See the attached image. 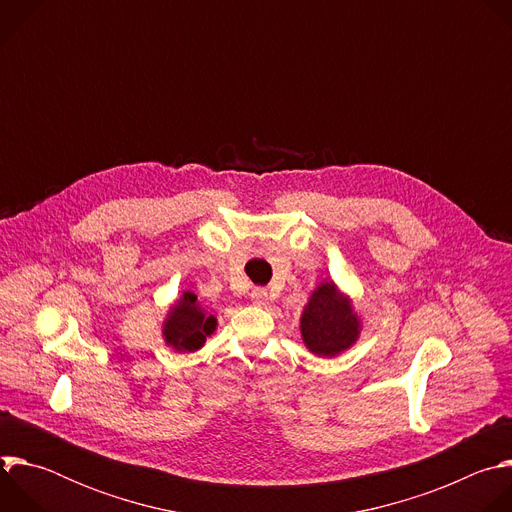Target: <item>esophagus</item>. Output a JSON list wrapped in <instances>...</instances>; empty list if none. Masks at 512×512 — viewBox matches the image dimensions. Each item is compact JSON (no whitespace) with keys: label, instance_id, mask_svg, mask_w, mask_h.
<instances>
[{"label":"esophagus","instance_id":"1","mask_svg":"<svg viewBox=\"0 0 512 512\" xmlns=\"http://www.w3.org/2000/svg\"><path fill=\"white\" fill-rule=\"evenodd\" d=\"M251 300H253V304H255V306L265 308V306L269 304V294H267V289H265V287H255V289L251 291Z\"/></svg>","mask_w":512,"mask_h":512}]
</instances>
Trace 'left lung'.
<instances>
[{
	"label": "left lung",
	"instance_id": "8db88e82",
	"mask_svg": "<svg viewBox=\"0 0 512 512\" xmlns=\"http://www.w3.org/2000/svg\"><path fill=\"white\" fill-rule=\"evenodd\" d=\"M300 332L312 354L334 358L358 342L362 318L334 279H322L304 306Z\"/></svg>",
	"mask_w": 512,
	"mask_h": 512
}]
</instances>
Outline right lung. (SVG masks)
<instances>
[{"instance_id": "add662e5", "label": "right lung", "mask_w": 512, "mask_h": 512, "mask_svg": "<svg viewBox=\"0 0 512 512\" xmlns=\"http://www.w3.org/2000/svg\"><path fill=\"white\" fill-rule=\"evenodd\" d=\"M216 324V316L208 312L194 291H184L168 308L162 322V338L174 352L190 354L206 344V338L214 334Z\"/></svg>"}]
</instances>
